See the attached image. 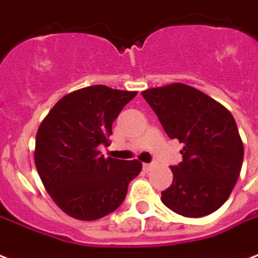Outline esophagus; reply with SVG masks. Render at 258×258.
Listing matches in <instances>:
<instances>
[{
  "mask_svg": "<svg viewBox=\"0 0 258 258\" xmlns=\"http://www.w3.org/2000/svg\"><path fill=\"white\" fill-rule=\"evenodd\" d=\"M151 169H153V163H143V170L145 171H150Z\"/></svg>",
  "mask_w": 258,
  "mask_h": 258,
  "instance_id": "34e87169",
  "label": "esophagus"
}]
</instances>
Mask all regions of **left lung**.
I'll return each mask as SVG.
<instances>
[{
    "label": "left lung",
    "mask_w": 258,
    "mask_h": 258,
    "mask_svg": "<svg viewBox=\"0 0 258 258\" xmlns=\"http://www.w3.org/2000/svg\"><path fill=\"white\" fill-rule=\"evenodd\" d=\"M142 96L170 139L183 145L182 162L171 166L172 183L162 202L176 214L198 218L226 202L240 176L244 145L228 109L182 83L151 88Z\"/></svg>",
    "instance_id": "1"
}]
</instances>
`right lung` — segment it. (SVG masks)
Returning <instances> with one entry per match:
<instances>
[{"label": "right lung", "mask_w": 258, "mask_h": 258, "mask_svg": "<svg viewBox=\"0 0 258 258\" xmlns=\"http://www.w3.org/2000/svg\"><path fill=\"white\" fill-rule=\"evenodd\" d=\"M135 96L105 86L87 87L60 99L40 124L36 169L54 204L68 216L93 221L115 212L142 171L137 159H105L97 149L108 145L113 120Z\"/></svg>", "instance_id": "right-lung-1"}]
</instances>
